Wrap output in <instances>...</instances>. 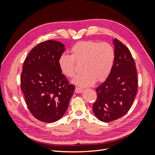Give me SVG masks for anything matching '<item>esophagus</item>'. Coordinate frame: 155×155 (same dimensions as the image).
Returning a JSON list of instances; mask_svg holds the SVG:
<instances>
[{
	"mask_svg": "<svg viewBox=\"0 0 155 155\" xmlns=\"http://www.w3.org/2000/svg\"><path fill=\"white\" fill-rule=\"evenodd\" d=\"M83 91V90L82 89V88H78V87H76L75 88L76 93H81Z\"/></svg>",
	"mask_w": 155,
	"mask_h": 155,
	"instance_id": "esophagus-1",
	"label": "esophagus"
}]
</instances>
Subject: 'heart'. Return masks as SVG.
<instances>
[{
    "label": "heart",
    "mask_w": 155,
    "mask_h": 155,
    "mask_svg": "<svg viewBox=\"0 0 155 155\" xmlns=\"http://www.w3.org/2000/svg\"><path fill=\"white\" fill-rule=\"evenodd\" d=\"M115 58L114 50L107 42L88 41L74 45L71 55L62 54L58 65L65 76L72 78L75 75L76 62L83 64L84 72L72 80V83L81 87H90L95 82L104 81L110 75Z\"/></svg>",
    "instance_id": "obj_1"
}]
</instances>
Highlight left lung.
Listing matches in <instances>:
<instances>
[{"label":"left lung","mask_w":155,"mask_h":155,"mask_svg":"<svg viewBox=\"0 0 155 155\" xmlns=\"http://www.w3.org/2000/svg\"><path fill=\"white\" fill-rule=\"evenodd\" d=\"M115 58L110 75L96 88L93 113L98 120L111 122L129 110L137 94L138 81L135 62L130 51L117 39L113 40Z\"/></svg>","instance_id":"8db88e82"}]
</instances>
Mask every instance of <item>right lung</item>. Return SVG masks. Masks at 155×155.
Here are the masks:
<instances>
[{"label": "right lung", "mask_w": 155, "mask_h": 155, "mask_svg": "<svg viewBox=\"0 0 155 155\" xmlns=\"http://www.w3.org/2000/svg\"><path fill=\"white\" fill-rule=\"evenodd\" d=\"M64 51L61 42H41L32 49L22 67L21 88L26 103L31 114L45 123L61 119L74 91L58 65Z\"/></svg>", "instance_id": "right-lung-1"}]
</instances>
